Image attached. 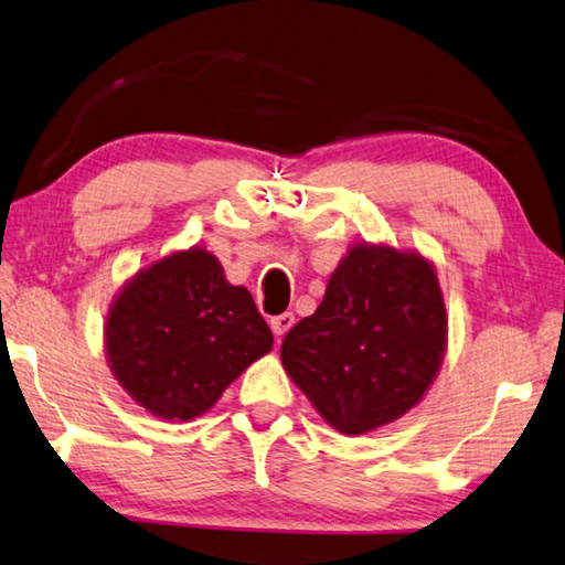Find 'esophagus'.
<instances>
[{
  "instance_id": "obj_1",
  "label": "esophagus",
  "mask_w": 565,
  "mask_h": 565,
  "mask_svg": "<svg viewBox=\"0 0 565 565\" xmlns=\"http://www.w3.org/2000/svg\"><path fill=\"white\" fill-rule=\"evenodd\" d=\"M292 326H295V316H292V312H282V316L270 318V328H273V332H275L277 338H282L285 332H288Z\"/></svg>"
}]
</instances>
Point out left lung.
<instances>
[{"label":"left lung","mask_w":565,"mask_h":565,"mask_svg":"<svg viewBox=\"0 0 565 565\" xmlns=\"http://www.w3.org/2000/svg\"><path fill=\"white\" fill-rule=\"evenodd\" d=\"M446 348V300L428 257L355 243L318 310L285 335L280 360L322 420L363 436L423 401Z\"/></svg>","instance_id":"obj_1"}]
</instances>
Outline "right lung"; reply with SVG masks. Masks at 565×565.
<instances>
[{
    "label": "right lung",
    "mask_w": 565,
    "mask_h": 565,
    "mask_svg": "<svg viewBox=\"0 0 565 565\" xmlns=\"http://www.w3.org/2000/svg\"><path fill=\"white\" fill-rule=\"evenodd\" d=\"M107 363L147 413L188 423L273 350V332L243 285L205 247L137 270L109 305Z\"/></svg>",
    "instance_id": "add662e5"
}]
</instances>
